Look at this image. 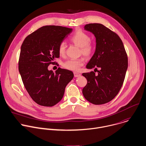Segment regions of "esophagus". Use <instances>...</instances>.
Returning a JSON list of instances; mask_svg holds the SVG:
<instances>
[{
    "mask_svg": "<svg viewBox=\"0 0 146 146\" xmlns=\"http://www.w3.org/2000/svg\"><path fill=\"white\" fill-rule=\"evenodd\" d=\"M74 76L75 77H78L81 76V74L79 73H77V72H74Z\"/></svg>",
    "mask_w": 146,
    "mask_h": 146,
    "instance_id": "esophagus-1",
    "label": "esophagus"
}]
</instances>
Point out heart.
<instances>
[{
    "mask_svg": "<svg viewBox=\"0 0 146 146\" xmlns=\"http://www.w3.org/2000/svg\"><path fill=\"white\" fill-rule=\"evenodd\" d=\"M70 40L75 45L81 48V53L87 57L91 56L94 50L93 46L89 42L90 41V36L82 31H77L70 38ZM66 51V45L64 42L60 44L58 47V52L61 56H64ZM84 64V60L82 58L69 60L64 64V66L66 69L77 71L79 68Z\"/></svg>",
    "mask_w": 146,
    "mask_h": 146,
    "instance_id": "1",
    "label": "heart"
}]
</instances>
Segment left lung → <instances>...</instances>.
Masks as SVG:
<instances>
[{
    "instance_id": "8db88e82",
    "label": "left lung",
    "mask_w": 146,
    "mask_h": 146,
    "mask_svg": "<svg viewBox=\"0 0 146 146\" xmlns=\"http://www.w3.org/2000/svg\"><path fill=\"white\" fill-rule=\"evenodd\" d=\"M84 30L96 38L95 52L86 68L98 73H84L88 81L82 89L84 98L89 102L101 105L113 99L120 90L128 68V58L123 43L114 32L100 23H89Z\"/></svg>"
}]
</instances>
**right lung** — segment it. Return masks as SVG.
<instances>
[{"label":"right lung","instance_id":"add662e5","mask_svg":"<svg viewBox=\"0 0 146 146\" xmlns=\"http://www.w3.org/2000/svg\"><path fill=\"white\" fill-rule=\"evenodd\" d=\"M73 29L44 26L28 35L21 48L19 72L26 89L38 104L52 107L62 99L73 73L59 68L55 73L48 69L58 58V47Z\"/></svg>","mask_w":146,"mask_h":146}]
</instances>
